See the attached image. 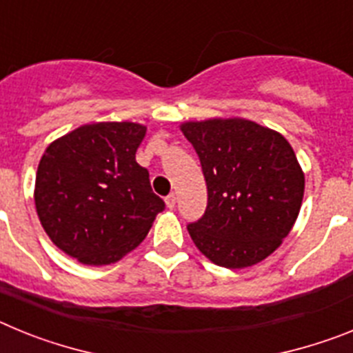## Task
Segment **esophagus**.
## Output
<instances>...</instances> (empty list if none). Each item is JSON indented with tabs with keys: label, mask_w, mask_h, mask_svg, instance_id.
Segmentation results:
<instances>
[{
	"label": "esophagus",
	"mask_w": 353,
	"mask_h": 353,
	"mask_svg": "<svg viewBox=\"0 0 353 353\" xmlns=\"http://www.w3.org/2000/svg\"><path fill=\"white\" fill-rule=\"evenodd\" d=\"M166 205L168 208H174V205H176V196H174L173 192L166 196Z\"/></svg>",
	"instance_id": "obj_1"
}]
</instances>
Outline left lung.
<instances>
[{
  "instance_id": "obj_1",
  "label": "left lung",
  "mask_w": 353,
  "mask_h": 353,
  "mask_svg": "<svg viewBox=\"0 0 353 353\" xmlns=\"http://www.w3.org/2000/svg\"><path fill=\"white\" fill-rule=\"evenodd\" d=\"M198 154L208 203L187 224L196 248L226 269H244L272 254L297 219L304 173L281 134L230 118L183 123Z\"/></svg>"
}]
</instances>
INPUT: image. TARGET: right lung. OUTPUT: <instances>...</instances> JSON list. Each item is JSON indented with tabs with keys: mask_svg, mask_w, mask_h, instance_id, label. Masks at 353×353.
I'll use <instances>...</instances> for the list:
<instances>
[{
	"mask_svg": "<svg viewBox=\"0 0 353 353\" xmlns=\"http://www.w3.org/2000/svg\"><path fill=\"white\" fill-rule=\"evenodd\" d=\"M146 127L90 123L51 143L37 171V214L49 239L86 265L114 263L138 248L166 203L136 162Z\"/></svg>",
	"mask_w": 353,
	"mask_h": 353,
	"instance_id": "right-lung-1",
	"label": "right lung"
}]
</instances>
